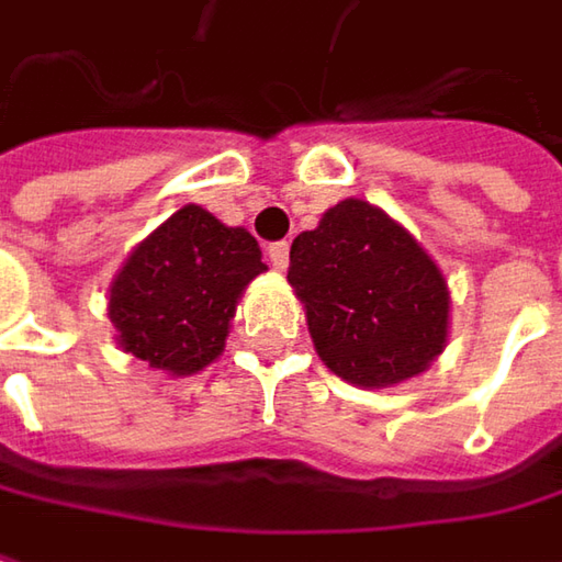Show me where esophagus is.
<instances>
[{"instance_id": "esophagus-1", "label": "esophagus", "mask_w": 562, "mask_h": 562, "mask_svg": "<svg viewBox=\"0 0 562 562\" xmlns=\"http://www.w3.org/2000/svg\"><path fill=\"white\" fill-rule=\"evenodd\" d=\"M267 257H270V263H273L277 270H285V267H289V245H285V241H273V245L267 248Z\"/></svg>"}]
</instances>
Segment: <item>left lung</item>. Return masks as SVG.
<instances>
[{"instance_id":"1","label":"left lung","mask_w":562,"mask_h":562,"mask_svg":"<svg viewBox=\"0 0 562 562\" xmlns=\"http://www.w3.org/2000/svg\"><path fill=\"white\" fill-rule=\"evenodd\" d=\"M289 282L321 361L346 383H403L447 349L450 289L440 267L368 201H339L292 241Z\"/></svg>"}]
</instances>
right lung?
Masks as SVG:
<instances>
[{"label": "right lung", "instance_id": "right-lung-1", "mask_svg": "<svg viewBox=\"0 0 562 562\" xmlns=\"http://www.w3.org/2000/svg\"><path fill=\"white\" fill-rule=\"evenodd\" d=\"M255 235L198 204L147 235L110 285V321L122 352L172 378L213 364L245 285L263 273Z\"/></svg>", "mask_w": 562, "mask_h": 562}]
</instances>
